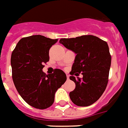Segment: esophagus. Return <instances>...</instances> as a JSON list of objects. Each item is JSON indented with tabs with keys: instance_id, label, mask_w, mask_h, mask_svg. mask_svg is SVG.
Masks as SVG:
<instances>
[{
	"instance_id": "1",
	"label": "esophagus",
	"mask_w": 128,
	"mask_h": 128,
	"mask_svg": "<svg viewBox=\"0 0 128 128\" xmlns=\"http://www.w3.org/2000/svg\"><path fill=\"white\" fill-rule=\"evenodd\" d=\"M67 79H68V80L69 79V75H68V74H67Z\"/></svg>"
}]
</instances>
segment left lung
<instances>
[{
    "mask_svg": "<svg viewBox=\"0 0 128 128\" xmlns=\"http://www.w3.org/2000/svg\"><path fill=\"white\" fill-rule=\"evenodd\" d=\"M59 42L76 54L70 76L75 88L70 98L77 106H89L101 97L108 83L112 60L108 44L93 36L62 38ZM80 73L82 80L78 77Z\"/></svg>",
    "mask_w": 128,
    "mask_h": 128,
    "instance_id": "1",
    "label": "left lung"
}]
</instances>
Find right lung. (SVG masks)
<instances>
[{"mask_svg":"<svg viewBox=\"0 0 128 128\" xmlns=\"http://www.w3.org/2000/svg\"><path fill=\"white\" fill-rule=\"evenodd\" d=\"M40 35L21 39L11 56L12 79L26 102L40 110L52 105L56 90L66 82V73L60 69L46 74L44 63L49 60V51L57 42Z\"/></svg>","mask_w":128,"mask_h":128,"instance_id":"obj_1","label":"right lung"}]
</instances>
